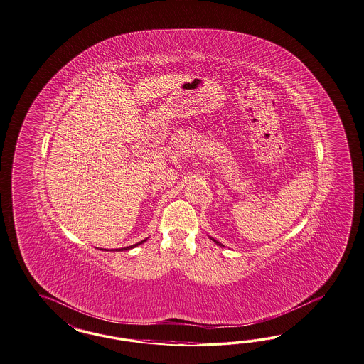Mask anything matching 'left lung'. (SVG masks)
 Returning a JSON list of instances; mask_svg holds the SVG:
<instances>
[{
  "mask_svg": "<svg viewBox=\"0 0 364 364\" xmlns=\"http://www.w3.org/2000/svg\"><path fill=\"white\" fill-rule=\"evenodd\" d=\"M213 239V238H211ZM213 242H215V243H218V245H220V243H219V242H216V240H215V239H213ZM220 246H223V245H220Z\"/></svg>",
  "mask_w": 364,
  "mask_h": 364,
  "instance_id": "left-lung-1",
  "label": "left lung"
}]
</instances>
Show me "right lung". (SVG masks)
Segmentation results:
<instances>
[{"mask_svg":"<svg viewBox=\"0 0 364 364\" xmlns=\"http://www.w3.org/2000/svg\"><path fill=\"white\" fill-rule=\"evenodd\" d=\"M144 242H146V239H144V240H141V242H138V243H136V245H133V246H127V247H122V249H114V250H115V251L129 250V249H133V247H136V246H139V245H141V243H144Z\"/></svg>","mask_w":364,"mask_h":364,"instance_id":"add662e5","label":"right lung"}]
</instances>
